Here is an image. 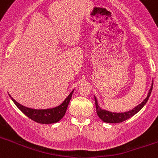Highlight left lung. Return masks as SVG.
<instances>
[{"mask_svg": "<svg viewBox=\"0 0 158 158\" xmlns=\"http://www.w3.org/2000/svg\"><path fill=\"white\" fill-rule=\"evenodd\" d=\"M153 81H152L151 86H150V90L148 92L146 98L145 99L141 104H139V105L136 106L135 108H133V109L131 110V111H125V112H111V111L103 109V108H101V107L99 106L97 99H96V96H94L97 115L100 117V119H102L104 123H122L123 122V121L127 120V119L130 118L131 117L133 116V115H135L136 113L139 112V111L142 109V107H144L145 104H146V102L148 101V100L150 98V94H151L152 92V89H153Z\"/></svg>", "mask_w": 158, "mask_h": 158, "instance_id": "obj_1", "label": "left lung"}]
</instances>
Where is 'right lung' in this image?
I'll return each instance as SVG.
<instances>
[{
  "instance_id": "obj_1",
  "label": "right lung",
  "mask_w": 158,
  "mask_h": 158,
  "mask_svg": "<svg viewBox=\"0 0 158 158\" xmlns=\"http://www.w3.org/2000/svg\"><path fill=\"white\" fill-rule=\"evenodd\" d=\"M73 91H74V89L69 93V96H67L60 105L57 106V107H51V108H47V109H34V108L25 107V106L19 104L17 101L14 100L10 96V94L8 95H9L10 98L12 99L14 104H16V107L25 115H27L29 118L39 123L51 124L55 123L58 122L63 118L65 114V111H66L68 104H69L71 97H72Z\"/></svg>"
}]
</instances>
